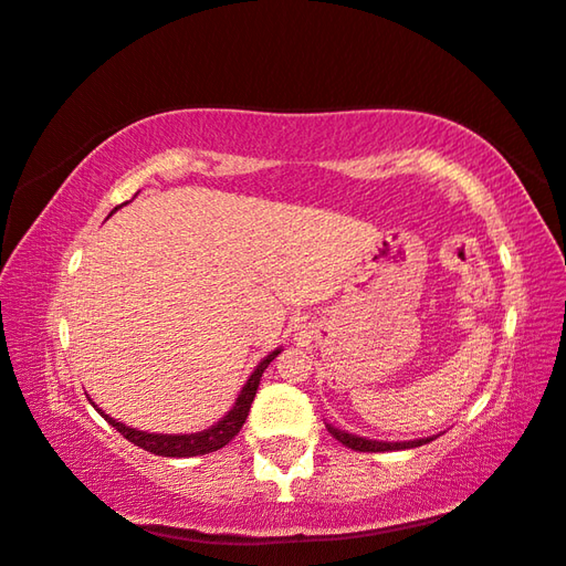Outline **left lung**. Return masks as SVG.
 Wrapping results in <instances>:
<instances>
[{
	"mask_svg": "<svg viewBox=\"0 0 566 566\" xmlns=\"http://www.w3.org/2000/svg\"><path fill=\"white\" fill-rule=\"evenodd\" d=\"M329 433L336 438L338 443H344L350 450H358V453H387V450H405V448H419L423 443H431L433 438H421V441H409V443H382V441H366V438L350 436L342 429H334V426H326Z\"/></svg>",
	"mask_w": 566,
	"mask_h": 566,
	"instance_id": "obj_1",
	"label": "left lung"
}]
</instances>
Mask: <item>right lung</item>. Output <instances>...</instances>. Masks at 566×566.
I'll return each instance as SVG.
<instances>
[{
	"instance_id": "1",
	"label": "right lung",
	"mask_w": 566,
	"mask_h": 566,
	"mask_svg": "<svg viewBox=\"0 0 566 566\" xmlns=\"http://www.w3.org/2000/svg\"><path fill=\"white\" fill-rule=\"evenodd\" d=\"M281 350H273L271 356L263 358L256 370L251 373V378L247 380V385L242 387L240 397H237L234 407L230 409L228 417L222 421H218L212 429L208 431H200V433H186V436H165V433H145V431H135L130 426H125L116 419H111L108 413H104L102 409H96L102 417L116 429L123 438H128L130 443H135L137 448L147 450V453H155L161 458H193V455H206V453H216V450L228 446L232 438L240 433V429L244 426L247 417H249V409H251V401L256 397V389H259V380L263 370L269 368V363L279 356Z\"/></svg>"
}]
</instances>
